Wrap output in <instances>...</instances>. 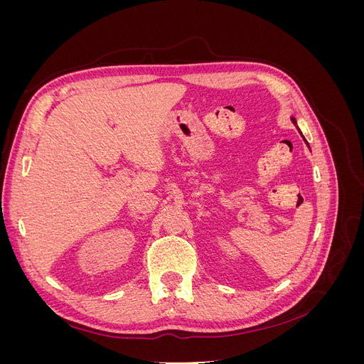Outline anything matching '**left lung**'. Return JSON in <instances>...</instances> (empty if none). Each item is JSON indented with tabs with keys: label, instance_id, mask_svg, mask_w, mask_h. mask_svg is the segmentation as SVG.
<instances>
[{
	"label": "left lung",
	"instance_id": "obj_1",
	"mask_svg": "<svg viewBox=\"0 0 364 364\" xmlns=\"http://www.w3.org/2000/svg\"><path fill=\"white\" fill-rule=\"evenodd\" d=\"M291 121H293V123L296 124V119H294V118H291ZM304 139H305V138H304ZM305 142H306V141H305Z\"/></svg>",
	"mask_w": 364,
	"mask_h": 364
}]
</instances>
